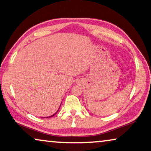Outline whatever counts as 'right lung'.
Listing matches in <instances>:
<instances>
[{
    "instance_id": "1",
    "label": "right lung",
    "mask_w": 151,
    "mask_h": 151,
    "mask_svg": "<svg viewBox=\"0 0 151 151\" xmlns=\"http://www.w3.org/2000/svg\"><path fill=\"white\" fill-rule=\"evenodd\" d=\"M60 105H61V104H60ZM59 109H60V107H59ZM59 109H58V110H59ZM58 111H57V112H55V113L54 114H52V115H51V116H47V117H43V118H48V117H52V116H54V115H55V114L57 113V112L58 111Z\"/></svg>"
}]
</instances>
